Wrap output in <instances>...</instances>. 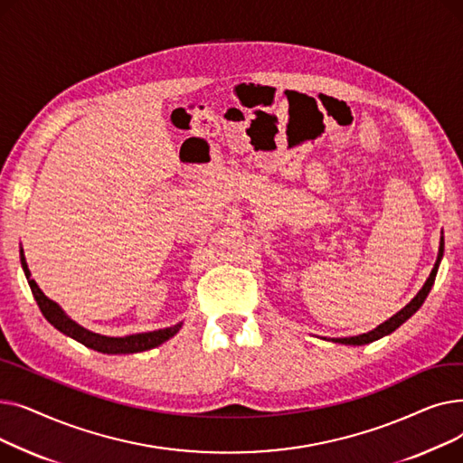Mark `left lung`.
I'll list each match as a JSON object with an SVG mask.
<instances>
[{"label": "left lung", "mask_w": 463, "mask_h": 463, "mask_svg": "<svg viewBox=\"0 0 463 463\" xmlns=\"http://www.w3.org/2000/svg\"><path fill=\"white\" fill-rule=\"evenodd\" d=\"M443 253H445V236L441 232V241H439V253H437V260L433 264V269L426 279V283L422 285V288L417 293V297L412 298L405 307H402L396 315H392L391 319H386L384 323H381L379 326H375L373 330L366 332V334H358V335H351V337H323L326 339V342H332V344H342V345H366V344H372V342H377V339L392 334L396 328H400L409 317H412L415 315L420 306L424 304L426 297L430 295V290L433 287V281H435V276H437V270H439V264H441V259H443Z\"/></svg>", "instance_id": "8db88e82"}]
</instances>
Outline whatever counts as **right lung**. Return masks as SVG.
I'll return each mask as SVG.
<instances>
[{
    "label": "right lung",
    "mask_w": 463,
    "mask_h": 463,
    "mask_svg": "<svg viewBox=\"0 0 463 463\" xmlns=\"http://www.w3.org/2000/svg\"><path fill=\"white\" fill-rule=\"evenodd\" d=\"M20 264L22 270L26 274V279L30 283V288L33 293V298L39 306V309L43 311L44 319L51 323L54 328H58L61 334L77 339L79 344L97 351L103 354H131V353H142V351H150L154 347H159L161 344L168 342L170 337L176 335L182 328L184 323H178L175 326L168 328H161V330H154V332H140V334H131V335H124V337H112V335H103L91 332L88 328H84L82 325H79L77 321H72L69 315L60 307V304H56L54 300L48 298L43 290L39 288V285L35 283V279H32V272L28 269L26 257H24V250L20 248Z\"/></svg>",
    "instance_id": "1"
}]
</instances>
